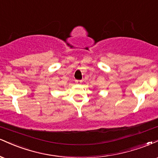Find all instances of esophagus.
<instances>
[{
  "label": "esophagus",
  "instance_id": "1",
  "mask_svg": "<svg viewBox=\"0 0 158 158\" xmlns=\"http://www.w3.org/2000/svg\"><path fill=\"white\" fill-rule=\"evenodd\" d=\"M75 83H76V84H81V83H82V81H80V80H76L75 81Z\"/></svg>",
  "mask_w": 158,
  "mask_h": 158
}]
</instances>
